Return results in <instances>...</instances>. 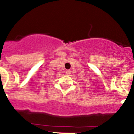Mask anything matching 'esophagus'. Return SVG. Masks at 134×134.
<instances>
[{"mask_svg":"<svg viewBox=\"0 0 134 134\" xmlns=\"http://www.w3.org/2000/svg\"><path fill=\"white\" fill-rule=\"evenodd\" d=\"M66 74H67V75H70V74H71V71L70 70H66Z\"/></svg>","mask_w":134,"mask_h":134,"instance_id":"1","label":"esophagus"}]
</instances>
